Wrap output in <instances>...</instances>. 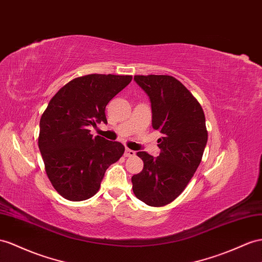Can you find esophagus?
I'll return each mask as SVG.
<instances>
[{"mask_svg": "<svg viewBox=\"0 0 262 262\" xmlns=\"http://www.w3.org/2000/svg\"><path fill=\"white\" fill-rule=\"evenodd\" d=\"M135 155H136V151H134L129 148H126V150H125V156L126 157H134Z\"/></svg>", "mask_w": 262, "mask_h": 262, "instance_id": "34e87169", "label": "esophagus"}]
</instances>
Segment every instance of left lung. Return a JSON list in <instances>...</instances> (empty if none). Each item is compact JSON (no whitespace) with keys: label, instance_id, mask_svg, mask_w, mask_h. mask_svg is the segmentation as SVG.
<instances>
[{"label":"left lung","instance_id":"8db88e82","mask_svg":"<svg viewBox=\"0 0 262 262\" xmlns=\"http://www.w3.org/2000/svg\"><path fill=\"white\" fill-rule=\"evenodd\" d=\"M134 79L149 96L151 126L163 137L158 139V157L137 152L144 168L132 177L133 191L146 205L163 207L185 190L201 162L208 139L205 114L175 77L136 75Z\"/></svg>","mask_w":262,"mask_h":262}]
</instances>
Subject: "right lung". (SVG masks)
Listing matches in <instances>:
<instances>
[{"label": "right lung", "mask_w": 262, "mask_h": 262, "mask_svg": "<svg viewBox=\"0 0 262 262\" xmlns=\"http://www.w3.org/2000/svg\"><path fill=\"white\" fill-rule=\"evenodd\" d=\"M133 79L130 75L90 74L64 85L39 120L38 148L55 190L67 200L82 201L99 190L106 169L123 156L125 147L90 127L107 123L110 100Z\"/></svg>", "instance_id": "obj_1"}]
</instances>
